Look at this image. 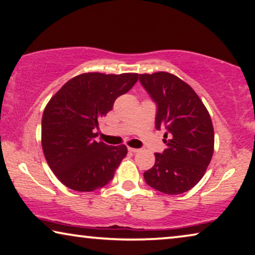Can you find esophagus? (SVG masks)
<instances>
[{"label":"esophagus","mask_w":255,"mask_h":255,"mask_svg":"<svg viewBox=\"0 0 255 255\" xmlns=\"http://www.w3.org/2000/svg\"><path fill=\"white\" fill-rule=\"evenodd\" d=\"M128 151L132 152V153H136V152L139 151V149H135V147H128Z\"/></svg>","instance_id":"1"}]
</instances>
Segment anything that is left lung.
Segmentation results:
<instances>
[{
  "mask_svg": "<svg viewBox=\"0 0 255 255\" xmlns=\"http://www.w3.org/2000/svg\"><path fill=\"white\" fill-rule=\"evenodd\" d=\"M139 82L157 104L155 128L167 130V149L154 153L155 162L144 180L166 195L187 192L204 176L214 151L210 113L195 90L176 75L139 74Z\"/></svg>",
  "mask_w": 255,
  "mask_h": 255,
  "instance_id": "8db88e82",
  "label": "left lung"
}]
</instances>
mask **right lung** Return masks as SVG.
Wrapping results in <instances>:
<instances>
[{"mask_svg":"<svg viewBox=\"0 0 255 255\" xmlns=\"http://www.w3.org/2000/svg\"><path fill=\"white\" fill-rule=\"evenodd\" d=\"M138 74L83 73L51 97L42 116V149L49 167L67 188L90 192L104 187L127 154L126 145L97 142L98 123Z\"/></svg>","mask_w":255,"mask_h":255,"instance_id":"add662e5","label":"right lung"}]
</instances>
